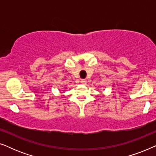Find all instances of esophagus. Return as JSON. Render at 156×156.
I'll use <instances>...</instances> for the list:
<instances>
[{"label": "esophagus", "instance_id": "34e87169", "mask_svg": "<svg viewBox=\"0 0 156 156\" xmlns=\"http://www.w3.org/2000/svg\"><path fill=\"white\" fill-rule=\"evenodd\" d=\"M81 84H83V85H86L87 84V80H85V79H83V80H81Z\"/></svg>", "mask_w": 156, "mask_h": 156}]
</instances>
